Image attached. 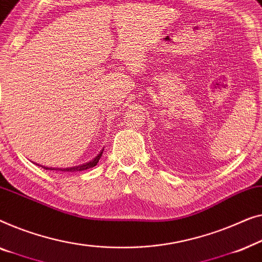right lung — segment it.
Wrapping results in <instances>:
<instances>
[{
  "instance_id": "1",
  "label": "right lung",
  "mask_w": 262,
  "mask_h": 262,
  "mask_svg": "<svg viewBox=\"0 0 262 262\" xmlns=\"http://www.w3.org/2000/svg\"><path fill=\"white\" fill-rule=\"evenodd\" d=\"M104 149V148H103ZM103 149L101 150V152H99V154L97 157H95L93 160H90V161H88V163H85V164H82V165H78V166H73V167H68V168H47V167H45L43 166V168L45 169H51V171H62V172H76V171H84V169H88V168H91V167H94V166H96V165H97V163H98V160H99V158L102 157V154H103Z\"/></svg>"
}]
</instances>
